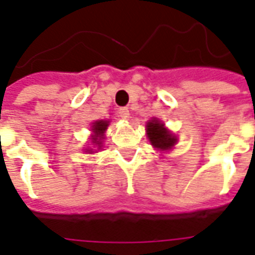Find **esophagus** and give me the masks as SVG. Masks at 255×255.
<instances>
[{"instance_id": "34e87169", "label": "esophagus", "mask_w": 255, "mask_h": 255, "mask_svg": "<svg viewBox=\"0 0 255 255\" xmlns=\"http://www.w3.org/2000/svg\"><path fill=\"white\" fill-rule=\"evenodd\" d=\"M118 112H119V116L122 119L127 120L128 118H129V110H128L127 107H120L119 110H118Z\"/></svg>"}]
</instances>
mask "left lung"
Segmentation results:
<instances>
[{
    "label": "left lung",
    "instance_id": "obj_1",
    "mask_svg": "<svg viewBox=\"0 0 255 255\" xmlns=\"http://www.w3.org/2000/svg\"><path fill=\"white\" fill-rule=\"evenodd\" d=\"M147 135L152 145L159 149H163V151H167L176 144V137L168 131L167 128H164V124H161L156 119L148 122Z\"/></svg>",
    "mask_w": 255,
    "mask_h": 255
}]
</instances>
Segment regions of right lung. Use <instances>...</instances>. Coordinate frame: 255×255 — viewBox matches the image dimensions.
<instances>
[{
    "mask_svg": "<svg viewBox=\"0 0 255 255\" xmlns=\"http://www.w3.org/2000/svg\"><path fill=\"white\" fill-rule=\"evenodd\" d=\"M107 127H108V122H104V120H98V122L94 123V126H92V131H94V133H95V135L92 136V137H94V143H96L98 145H99L100 136L103 135V132L107 129Z\"/></svg>",
    "mask_w": 255,
    "mask_h": 255,
    "instance_id": "obj_1",
    "label": "right lung"
}]
</instances>
